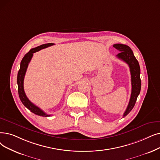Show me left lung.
I'll return each instance as SVG.
<instances>
[{
    "label": "left lung",
    "mask_w": 160,
    "mask_h": 160,
    "mask_svg": "<svg viewBox=\"0 0 160 160\" xmlns=\"http://www.w3.org/2000/svg\"><path fill=\"white\" fill-rule=\"evenodd\" d=\"M113 47L120 52L118 54L116 55V57L126 62L130 68L132 88L128 106L123 115V117H125L134 107L137 97L140 93L141 88V80L140 78L141 69L138 62L135 58L133 51L128 46L122 44H116L113 45Z\"/></svg>",
    "instance_id": "obj_1"
}]
</instances>
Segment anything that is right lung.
Instances as JSON below:
<instances>
[{"mask_svg": "<svg viewBox=\"0 0 160 160\" xmlns=\"http://www.w3.org/2000/svg\"><path fill=\"white\" fill-rule=\"evenodd\" d=\"M53 44H54L53 43H48V44L40 45L37 48H32V49H31L28 53H26L25 55V56L23 57V58L22 59V61H21L20 68L18 71V78H17V83L18 86V93H19V97L21 101H22V102L23 104V105L28 108L31 112L38 116H43V117H48V116H50L51 115L45 113L42 110H41L37 106L34 105V104L32 102H31L29 99L27 98V97L26 96L25 93L24 92L23 81H24L25 75L27 71V68L28 67L29 62L32 58L33 53L40 51L42 49H44V48L51 46Z\"/></svg>", "mask_w": 160, "mask_h": 160, "instance_id": "obj_1", "label": "right lung"}]
</instances>
